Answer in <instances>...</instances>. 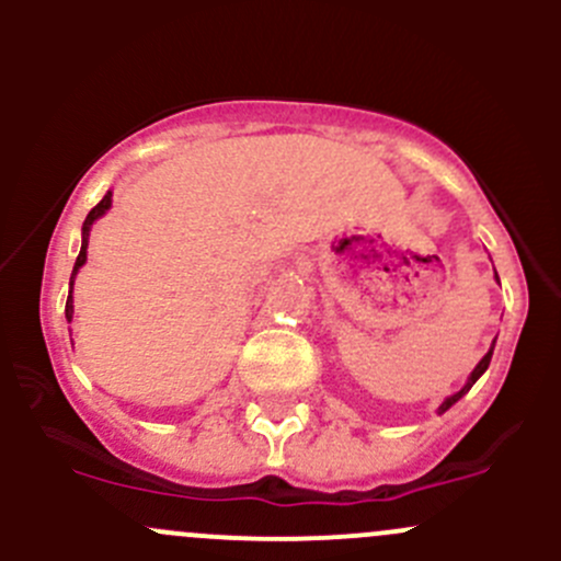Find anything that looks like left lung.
<instances>
[{
    "mask_svg": "<svg viewBox=\"0 0 561 561\" xmlns=\"http://www.w3.org/2000/svg\"><path fill=\"white\" fill-rule=\"evenodd\" d=\"M491 355H494V344H491V350H489V353H485V355H483V358H480V364H478V366H474V369H472V375H469L467 386H463L461 390H458V393H454V396H448V399H445V401H443V404H439V412L450 410V407H454V404H456V401H458V399H461V396H463V393H467V390H469V388H472V386H474V382H478V380H480V375H483V371H485V369H489V364H491Z\"/></svg>",
    "mask_w": 561,
    "mask_h": 561,
    "instance_id": "8db88e82",
    "label": "left lung"
}]
</instances>
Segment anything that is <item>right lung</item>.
I'll use <instances>...</instances> for the list:
<instances>
[{
    "mask_svg": "<svg viewBox=\"0 0 561 561\" xmlns=\"http://www.w3.org/2000/svg\"><path fill=\"white\" fill-rule=\"evenodd\" d=\"M111 195L113 192H107V195L103 197V201L98 203V206L92 208V211L87 214V219H83V230H81V252H78V260H76V265H72V276H70V296H67V307H65V314H67V322L72 320V282H76V274H78V268H81L83 263H87V247H89V230H92V225L98 222L100 217H103V214L107 211V208H111Z\"/></svg>",
    "mask_w": 561,
    "mask_h": 561,
    "instance_id": "add662e5",
    "label": "right lung"
}]
</instances>
